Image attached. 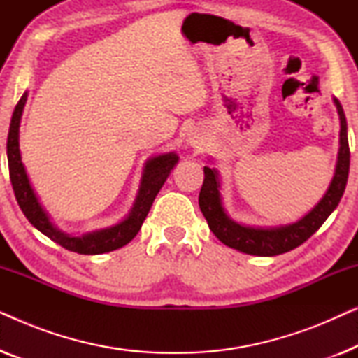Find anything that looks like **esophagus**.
I'll use <instances>...</instances> for the list:
<instances>
[{
  "label": "esophagus",
  "mask_w": 358,
  "mask_h": 358,
  "mask_svg": "<svg viewBox=\"0 0 358 358\" xmlns=\"http://www.w3.org/2000/svg\"><path fill=\"white\" fill-rule=\"evenodd\" d=\"M187 141H189V145L195 150H200L205 145V140H203L202 135H190Z\"/></svg>",
  "instance_id": "esophagus-1"
}]
</instances>
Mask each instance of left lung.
Here are the masks:
<instances>
[{
	"label": "left lung",
	"mask_w": 358,
	"mask_h": 358,
	"mask_svg": "<svg viewBox=\"0 0 358 358\" xmlns=\"http://www.w3.org/2000/svg\"><path fill=\"white\" fill-rule=\"evenodd\" d=\"M332 101H334L341 120L339 151H337L334 178L320 202L298 222L280 224V227H249V224L234 222L223 207L222 192H220L222 180H220L218 169L205 166V179L202 189H200L199 205L207 220L208 228L223 244L239 252L252 254V256H278V254L292 251L305 243L334 212L344 195L347 178H349L350 150L344 109L336 97H332Z\"/></svg>",
	"instance_id": "left-lung-1"
}]
</instances>
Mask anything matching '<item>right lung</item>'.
<instances>
[{
	"label": "right lung",
	"instance_id": "add662e5",
	"mask_svg": "<svg viewBox=\"0 0 358 358\" xmlns=\"http://www.w3.org/2000/svg\"><path fill=\"white\" fill-rule=\"evenodd\" d=\"M26 101L27 91L19 99L16 109L13 112L6 143L9 178H11L13 190L19 207H21L22 213L26 215V218L31 222L34 228H37L38 231L45 234L47 238H50L52 241L60 244L68 251L78 254L110 252L129 244L136 236V233L140 231L156 195L163 187L171 171L178 164L179 156L176 155V151L151 156L146 161L143 166V173H141L138 194H136L134 207H131L130 213L122 222L85 234L66 233L52 222L50 215L42 207L41 200H38L36 190L32 187L31 179H29L27 171L24 168L21 150H19V127H21V117Z\"/></svg>",
	"mask_w": 358,
	"mask_h": 358
}]
</instances>
